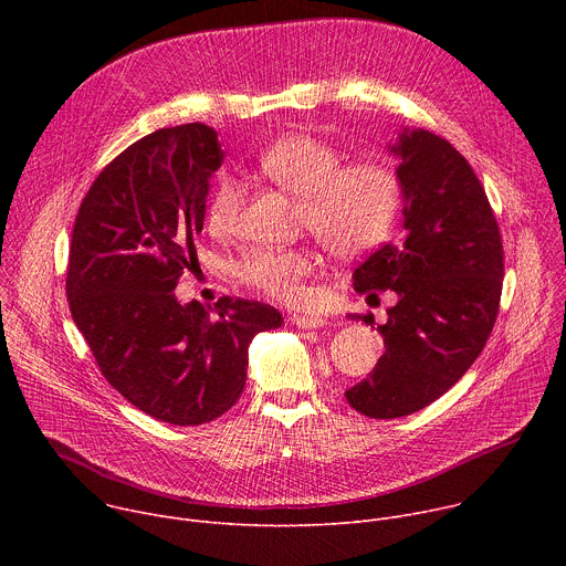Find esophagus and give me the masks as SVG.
<instances>
[{
    "mask_svg": "<svg viewBox=\"0 0 566 566\" xmlns=\"http://www.w3.org/2000/svg\"><path fill=\"white\" fill-rule=\"evenodd\" d=\"M289 319H291V325H295L297 329H319V327H325V325H327V319H325V317H319V315L293 313Z\"/></svg>",
    "mask_w": 566,
    "mask_h": 566,
    "instance_id": "1",
    "label": "esophagus"
}]
</instances>
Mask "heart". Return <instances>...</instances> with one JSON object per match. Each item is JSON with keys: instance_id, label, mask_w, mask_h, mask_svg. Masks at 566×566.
<instances>
[{"instance_id": "heart-1", "label": "heart", "mask_w": 566, "mask_h": 566, "mask_svg": "<svg viewBox=\"0 0 566 566\" xmlns=\"http://www.w3.org/2000/svg\"><path fill=\"white\" fill-rule=\"evenodd\" d=\"M255 170L282 190L300 197L297 221L338 258H356L387 237L400 199L396 175L380 160H352L322 138L284 136L264 147ZM244 186L223 175L217 179L206 221L214 234L234 232ZM317 258L308 247H253L234 264L237 277L258 293L284 304L306 297L304 282L315 273Z\"/></svg>"}]
</instances>
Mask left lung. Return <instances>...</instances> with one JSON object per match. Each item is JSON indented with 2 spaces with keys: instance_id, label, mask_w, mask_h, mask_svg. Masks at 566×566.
I'll return each instance as SVG.
<instances>
[{
  "instance_id": "obj_1",
  "label": "left lung",
  "mask_w": 566,
  "mask_h": 566,
  "mask_svg": "<svg viewBox=\"0 0 566 566\" xmlns=\"http://www.w3.org/2000/svg\"><path fill=\"white\" fill-rule=\"evenodd\" d=\"M391 151L402 234L354 271L358 293L398 297L376 329L385 354L345 391L369 419L419 412L468 371L495 327L504 277L500 226L468 160L426 129H406ZM352 317L374 325L369 313Z\"/></svg>"
}]
</instances>
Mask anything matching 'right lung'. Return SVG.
<instances>
[{"label":"right lung","instance_id":"add662e5","mask_svg":"<svg viewBox=\"0 0 566 566\" xmlns=\"http://www.w3.org/2000/svg\"><path fill=\"white\" fill-rule=\"evenodd\" d=\"M223 151L203 123L156 129L120 151L80 203L66 297L103 376L140 412L201 426L228 412L247 385L249 345L282 327L264 302L181 304L175 286L195 266V237Z\"/></svg>","mask_w":566,"mask_h":566}]
</instances>
